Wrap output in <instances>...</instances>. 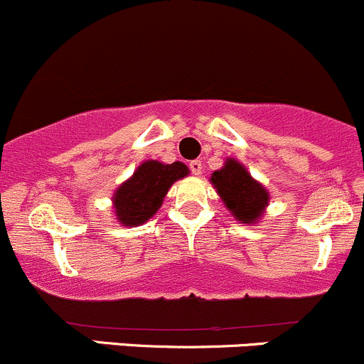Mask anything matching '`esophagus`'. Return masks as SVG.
I'll return each mask as SVG.
<instances>
[{
    "label": "esophagus",
    "instance_id": "esophagus-1",
    "mask_svg": "<svg viewBox=\"0 0 364 364\" xmlns=\"http://www.w3.org/2000/svg\"><path fill=\"white\" fill-rule=\"evenodd\" d=\"M189 170L193 175H201V170H203V163L200 159H194L189 163Z\"/></svg>",
    "mask_w": 364,
    "mask_h": 364
}]
</instances>
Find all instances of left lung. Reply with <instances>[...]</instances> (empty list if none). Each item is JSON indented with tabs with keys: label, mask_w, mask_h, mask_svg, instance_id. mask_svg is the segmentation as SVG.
I'll list each match as a JSON object with an SVG mask.
<instances>
[{
	"label": "left lung",
	"mask_w": 364,
	"mask_h": 364,
	"mask_svg": "<svg viewBox=\"0 0 364 364\" xmlns=\"http://www.w3.org/2000/svg\"><path fill=\"white\" fill-rule=\"evenodd\" d=\"M210 181L237 221L257 223L267 207L269 193L265 187L253 181L246 168L235 159L226 161L221 170L212 173Z\"/></svg>",
	"instance_id": "obj_1"
}]
</instances>
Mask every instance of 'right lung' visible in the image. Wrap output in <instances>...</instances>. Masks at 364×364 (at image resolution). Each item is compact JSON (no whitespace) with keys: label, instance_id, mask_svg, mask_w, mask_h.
Here are the masks:
<instances>
[{"label":"right lung","instance_id":"right-lung-1","mask_svg":"<svg viewBox=\"0 0 364 364\" xmlns=\"http://www.w3.org/2000/svg\"><path fill=\"white\" fill-rule=\"evenodd\" d=\"M187 173L189 170L182 163H143L114 193L113 203L118 221L124 226H138L149 221L163 205V198L166 196L171 183Z\"/></svg>","mask_w":364,"mask_h":364}]
</instances>
